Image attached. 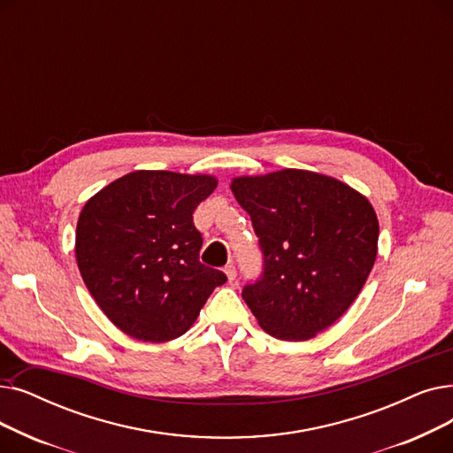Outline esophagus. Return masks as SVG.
I'll return each mask as SVG.
<instances>
[{"label": "esophagus", "mask_w": 453, "mask_h": 453, "mask_svg": "<svg viewBox=\"0 0 453 453\" xmlns=\"http://www.w3.org/2000/svg\"><path fill=\"white\" fill-rule=\"evenodd\" d=\"M226 275H227V281L233 283L234 278H237V268H234L233 265H227V266H226Z\"/></svg>", "instance_id": "obj_1"}]
</instances>
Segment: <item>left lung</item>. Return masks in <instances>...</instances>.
Instances as JSON below:
<instances>
[{
  "mask_svg": "<svg viewBox=\"0 0 453 453\" xmlns=\"http://www.w3.org/2000/svg\"><path fill=\"white\" fill-rule=\"evenodd\" d=\"M265 255L242 298L268 335L300 342L335 324L376 263L380 222L366 196L311 170L233 178Z\"/></svg>",
  "mask_w": 453,
  "mask_h": 453,
  "instance_id": "8db88e82",
  "label": "left lung"
}]
</instances>
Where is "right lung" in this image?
I'll return each instance as SVG.
<instances>
[{
	"mask_svg": "<svg viewBox=\"0 0 453 453\" xmlns=\"http://www.w3.org/2000/svg\"><path fill=\"white\" fill-rule=\"evenodd\" d=\"M214 175L136 170L96 192L75 229V261L105 317L144 342L181 337L226 273L200 263L192 212Z\"/></svg>",
	"mask_w": 453,
	"mask_h": 453,
	"instance_id": "1",
	"label": "right lung"
}]
</instances>
